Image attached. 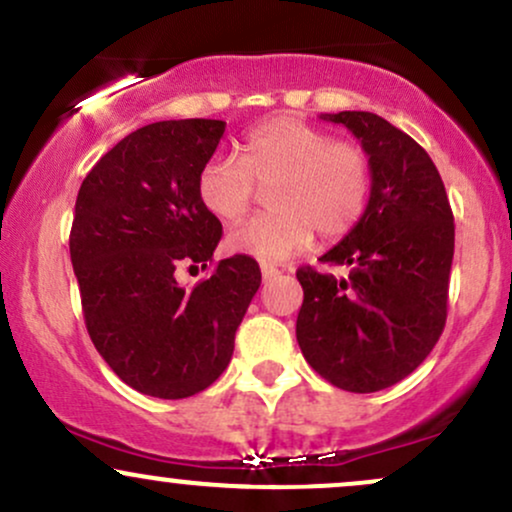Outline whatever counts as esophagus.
I'll use <instances>...</instances> for the list:
<instances>
[{
    "mask_svg": "<svg viewBox=\"0 0 512 512\" xmlns=\"http://www.w3.org/2000/svg\"><path fill=\"white\" fill-rule=\"evenodd\" d=\"M279 274H281V272L274 267V264H262V279H264V281L274 279V276H279Z\"/></svg>",
    "mask_w": 512,
    "mask_h": 512,
    "instance_id": "obj_1",
    "label": "esophagus"
}]
</instances>
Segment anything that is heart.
Instances as JSON below:
<instances>
[{"label": "heart", "mask_w": 512, "mask_h": 512, "mask_svg": "<svg viewBox=\"0 0 512 512\" xmlns=\"http://www.w3.org/2000/svg\"><path fill=\"white\" fill-rule=\"evenodd\" d=\"M257 187H269L272 211L228 233V250L257 260H286L305 250L315 231L339 240L358 226L373 190L370 158L354 142L296 117H274L250 129L236 156H214L197 175L202 207L219 221L248 214Z\"/></svg>", "instance_id": "heart-1"}]
</instances>
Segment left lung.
<instances>
[{
    "label": "left lung",
    "instance_id": "obj_1",
    "mask_svg": "<svg viewBox=\"0 0 512 512\" xmlns=\"http://www.w3.org/2000/svg\"><path fill=\"white\" fill-rule=\"evenodd\" d=\"M322 120L361 142L373 190L358 226L320 257L349 267V276L296 272L303 286L296 339L334 387L378 392L414 373L443 334L455 223L436 163L409 134L363 110Z\"/></svg>",
    "mask_w": 512,
    "mask_h": 512
}]
</instances>
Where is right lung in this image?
<instances>
[{
    "label": "right lung",
    "instance_id": "right-lung-1",
    "mask_svg": "<svg viewBox=\"0 0 512 512\" xmlns=\"http://www.w3.org/2000/svg\"><path fill=\"white\" fill-rule=\"evenodd\" d=\"M226 122L163 120L127 134L81 182L69 233L88 337L142 395L185 399L226 370L236 330L260 289L248 255L221 260L195 289L175 269L207 267L221 221L202 207L197 175Z\"/></svg>",
    "mask_w": 512,
    "mask_h": 512
}]
</instances>
